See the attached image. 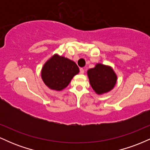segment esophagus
Segmentation results:
<instances>
[{"label": "esophagus", "instance_id": "34e87169", "mask_svg": "<svg viewBox=\"0 0 150 150\" xmlns=\"http://www.w3.org/2000/svg\"><path fill=\"white\" fill-rule=\"evenodd\" d=\"M80 74H84V73H85V70H84L83 68H80Z\"/></svg>", "mask_w": 150, "mask_h": 150}]
</instances>
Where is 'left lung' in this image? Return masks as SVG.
<instances>
[{"instance_id": "obj_1", "label": "left lung", "mask_w": 150, "mask_h": 150, "mask_svg": "<svg viewBox=\"0 0 150 150\" xmlns=\"http://www.w3.org/2000/svg\"><path fill=\"white\" fill-rule=\"evenodd\" d=\"M87 75L92 89L99 94L111 90L117 80L112 68L102 64H97L95 68L89 69Z\"/></svg>"}]
</instances>
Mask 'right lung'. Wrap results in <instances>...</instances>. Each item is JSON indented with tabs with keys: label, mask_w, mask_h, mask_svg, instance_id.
I'll use <instances>...</instances> for the list:
<instances>
[{
	"label": "right lung",
	"mask_w": 150,
	"mask_h": 150,
	"mask_svg": "<svg viewBox=\"0 0 150 150\" xmlns=\"http://www.w3.org/2000/svg\"><path fill=\"white\" fill-rule=\"evenodd\" d=\"M78 73L79 68L75 62L54 55L44 64L42 77L50 89L60 91L66 87L74 75Z\"/></svg>",
	"instance_id": "obj_1"
}]
</instances>
